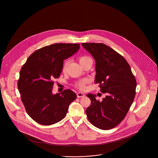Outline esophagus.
Listing matches in <instances>:
<instances>
[{"mask_svg": "<svg viewBox=\"0 0 158 158\" xmlns=\"http://www.w3.org/2000/svg\"><path fill=\"white\" fill-rule=\"evenodd\" d=\"M77 98H84L85 96V94L84 93H78L77 94Z\"/></svg>", "mask_w": 158, "mask_h": 158, "instance_id": "obj_1", "label": "esophagus"}]
</instances>
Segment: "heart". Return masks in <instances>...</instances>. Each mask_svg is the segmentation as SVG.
I'll return each instance as SVG.
<instances>
[{
    "label": "heart",
    "mask_w": 158,
    "mask_h": 158,
    "mask_svg": "<svg viewBox=\"0 0 158 158\" xmlns=\"http://www.w3.org/2000/svg\"><path fill=\"white\" fill-rule=\"evenodd\" d=\"M90 58L87 56H81L79 58V63L81 65L82 63H84L85 61H86L87 60L89 59ZM67 64H68V61H65L64 64H63V66H62V72H65L66 71V69H67ZM89 80L87 78L85 79H84L80 81H79L77 84H76V86L81 90H84L85 89V85L89 82Z\"/></svg>",
    "instance_id": "b5f03b06"
}]
</instances>
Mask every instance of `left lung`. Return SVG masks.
I'll list each match as a JSON object with an SVG mask.
<instances>
[{
    "label": "left lung",
    "mask_w": 158,
    "mask_h": 158,
    "mask_svg": "<svg viewBox=\"0 0 158 158\" xmlns=\"http://www.w3.org/2000/svg\"><path fill=\"white\" fill-rule=\"evenodd\" d=\"M82 47L96 61L95 83L106 96L102 101L88 94L91 104L86 109L88 120L95 127L108 130L125 118L136 95V81L126 60L102 43H82Z\"/></svg>",
    "instance_id": "1"
}]
</instances>
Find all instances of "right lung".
<instances>
[{
  "mask_svg": "<svg viewBox=\"0 0 158 158\" xmlns=\"http://www.w3.org/2000/svg\"><path fill=\"white\" fill-rule=\"evenodd\" d=\"M79 44H54L32 53L22 66L17 82L29 116L42 125H51L65 116L77 96L70 89L54 94L53 80L62 71L64 60L76 53Z\"/></svg>",
  "mask_w": 158,
  "mask_h": 158,
  "instance_id": "1",
  "label": "right lung"
}]
</instances>
